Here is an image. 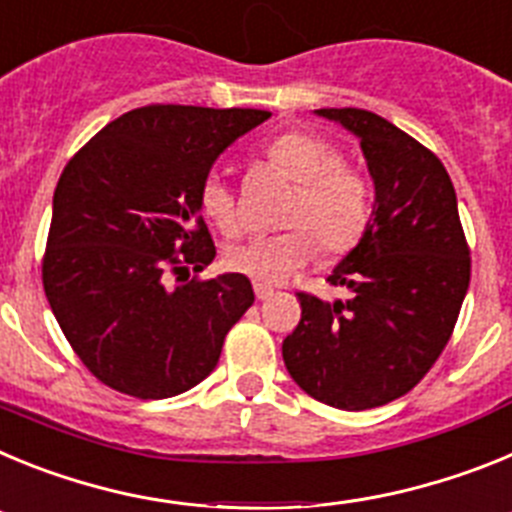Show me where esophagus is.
Segmentation results:
<instances>
[{"mask_svg":"<svg viewBox=\"0 0 512 512\" xmlns=\"http://www.w3.org/2000/svg\"><path fill=\"white\" fill-rule=\"evenodd\" d=\"M253 292H256V300H269V297H274V289L271 287H266V284H256V287H253Z\"/></svg>","mask_w":512,"mask_h":512,"instance_id":"1","label":"esophagus"}]
</instances>
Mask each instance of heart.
<instances>
[{"label":"heart","instance_id":"b5f03b06","mask_svg":"<svg viewBox=\"0 0 512 512\" xmlns=\"http://www.w3.org/2000/svg\"><path fill=\"white\" fill-rule=\"evenodd\" d=\"M264 161L295 182V194L284 212L289 228L228 248L225 266L230 271L271 287L310 264L320 248L323 256L333 259L364 238L372 220V184L364 171L343 161L336 143L305 130H289L264 148ZM197 202L217 233L225 238L241 233V207L225 179L207 176Z\"/></svg>","mask_w":512,"mask_h":512}]
</instances>
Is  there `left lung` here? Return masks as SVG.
Listing matches in <instances>:
<instances>
[{"instance_id": "left-lung-1", "label": "left lung", "mask_w": 512, "mask_h": 512, "mask_svg": "<svg viewBox=\"0 0 512 512\" xmlns=\"http://www.w3.org/2000/svg\"><path fill=\"white\" fill-rule=\"evenodd\" d=\"M361 140L374 210L359 246L328 282L348 300L300 292L302 318L284 338L287 372L338 410H369L408 395L454 333L472 259L454 184L438 156L374 112L318 110Z\"/></svg>"}]
</instances>
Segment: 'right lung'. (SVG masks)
<instances>
[{
	"instance_id": "add662e5",
	"label": "right lung",
	"mask_w": 512,
	"mask_h": 512,
	"mask_svg": "<svg viewBox=\"0 0 512 512\" xmlns=\"http://www.w3.org/2000/svg\"><path fill=\"white\" fill-rule=\"evenodd\" d=\"M269 117L148 104L104 125L66 164L43 289L66 341L102 384L164 400L217 366L253 287L241 274L189 282V269L215 259L197 194L215 158Z\"/></svg>"
}]
</instances>
